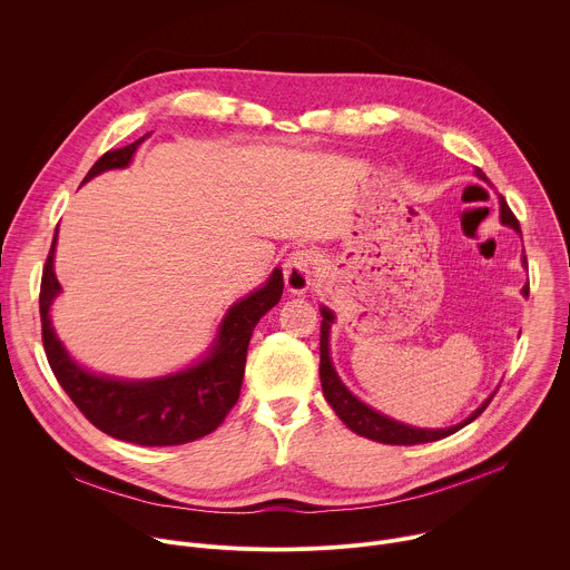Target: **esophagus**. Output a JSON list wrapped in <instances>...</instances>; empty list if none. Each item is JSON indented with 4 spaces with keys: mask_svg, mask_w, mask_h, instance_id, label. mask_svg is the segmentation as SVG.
I'll return each instance as SVG.
<instances>
[{
    "mask_svg": "<svg viewBox=\"0 0 570 570\" xmlns=\"http://www.w3.org/2000/svg\"><path fill=\"white\" fill-rule=\"evenodd\" d=\"M284 282L288 293L304 295L313 284V268H311V255L306 250H295L284 262Z\"/></svg>",
    "mask_w": 570,
    "mask_h": 570,
    "instance_id": "34e87169",
    "label": "esophagus"
}]
</instances>
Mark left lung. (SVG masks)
<instances>
[{
	"label": "left lung",
	"mask_w": 570,
	"mask_h": 570,
	"mask_svg": "<svg viewBox=\"0 0 570 570\" xmlns=\"http://www.w3.org/2000/svg\"><path fill=\"white\" fill-rule=\"evenodd\" d=\"M473 176L478 180H487L484 174L475 167L473 169ZM501 205V223L512 227L514 232L521 234L519 229V220L514 218V214L510 212L508 203L499 200ZM521 266L528 271V262H525V253L521 255ZM521 293L528 297L530 288L528 284L521 288ZM320 315H322V322H320V381H322V392H324V399L330 401L332 409L336 411V415L343 420V424L354 431L356 435L361 438H367V440H374V442H381V444H403V446H411V444H426V442H435V440H442V438H449L453 435L455 431L464 429L466 424H471L487 405H490L492 396L497 392H492L490 396H487L478 409L466 417L462 420L460 424L455 426H446V429H420V426H411V424H403L399 420H392L379 411H374L372 405H367L365 401H361L345 383L343 379L338 376L336 367H334V361H332V345H330V338H332V324L336 322V313L330 308V306H320Z\"/></svg>",
	"instance_id": "8db88e82"
}]
</instances>
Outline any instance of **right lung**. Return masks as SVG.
Returning <instances> with one entry per match:
<instances>
[{"label":"right lung","mask_w":570,"mask_h":570,"mask_svg":"<svg viewBox=\"0 0 570 570\" xmlns=\"http://www.w3.org/2000/svg\"><path fill=\"white\" fill-rule=\"evenodd\" d=\"M148 137L150 132L124 148H112L101 155L83 178V185L106 171L130 167L137 148ZM56 243L58 229L40 286L42 343L51 372L76 403V409L106 435L139 446L187 444L218 429L238 399L243 372H246V354L257 322L282 299V268H273L259 288L236 299L225 311L214 341L200 358L165 376L124 379L80 365L58 338L51 324V306L62 293L53 271Z\"/></svg>","instance_id":"add662e5"}]
</instances>
